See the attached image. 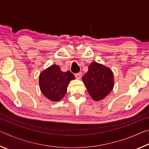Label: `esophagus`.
<instances>
[{
  "instance_id": "obj_1",
  "label": "esophagus",
  "mask_w": 149,
  "mask_h": 149,
  "mask_svg": "<svg viewBox=\"0 0 149 149\" xmlns=\"http://www.w3.org/2000/svg\"><path fill=\"white\" fill-rule=\"evenodd\" d=\"M75 77L77 78V79H81V77H82V73L79 72L77 73V74H75Z\"/></svg>"
}]
</instances>
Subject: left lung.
<instances>
[{
	"label": "left lung",
	"instance_id": "left-lung-1",
	"mask_svg": "<svg viewBox=\"0 0 149 149\" xmlns=\"http://www.w3.org/2000/svg\"><path fill=\"white\" fill-rule=\"evenodd\" d=\"M82 80L91 97L95 100L104 99L114 87L112 72L95 62L89 65V70L82 77Z\"/></svg>",
	"mask_w": 149,
	"mask_h": 149
}]
</instances>
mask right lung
<instances>
[{"mask_svg":"<svg viewBox=\"0 0 149 149\" xmlns=\"http://www.w3.org/2000/svg\"><path fill=\"white\" fill-rule=\"evenodd\" d=\"M74 79V75L71 72H64L58 65H51L40 74V89L49 100L58 101L66 93L70 80Z\"/></svg>","mask_w":149,"mask_h":149,"instance_id":"1","label":"right lung"}]
</instances>
